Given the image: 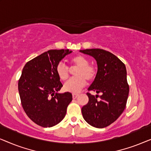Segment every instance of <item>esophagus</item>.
<instances>
[{"label": "esophagus", "instance_id": "1", "mask_svg": "<svg viewBox=\"0 0 151 151\" xmlns=\"http://www.w3.org/2000/svg\"><path fill=\"white\" fill-rule=\"evenodd\" d=\"M78 96H79L78 94H73L72 95V97H73V99H76V98H77V97Z\"/></svg>", "mask_w": 151, "mask_h": 151}]
</instances>
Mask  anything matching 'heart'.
<instances>
[{
  "instance_id": "1",
  "label": "heart",
  "mask_w": 151,
  "mask_h": 151,
  "mask_svg": "<svg viewBox=\"0 0 151 151\" xmlns=\"http://www.w3.org/2000/svg\"><path fill=\"white\" fill-rule=\"evenodd\" d=\"M71 63L78 67L75 75L77 77L71 78L64 84L66 91L77 93L86 84V80L92 81L96 78L97 70L94 66L88 65V60L81 55H77L71 59ZM57 75L62 80H67L69 77V70L63 63H60L55 68Z\"/></svg>"
}]
</instances>
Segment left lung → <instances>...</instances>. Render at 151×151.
<instances>
[{
    "instance_id": "8db88e82",
    "label": "left lung",
    "mask_w": 151,
    "mask_h": 151,
    "mask_svg": "<svg viewBox=\"0 0 151 151\" xmlns=\"http://www.w3.org/2000/svg\"><path fill=\"white\" fill-rule=\"evenodd\" d=\"M80 51L94 58L98 65L96 78L88 90L102 93L100 96L86 93L88 102L82 108V116L92 127H106L120 116L126 107L129 92L127 69L118 58L104 49Z\"/></svg>"
}]
</instances>
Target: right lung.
<instances>
[{
    "label": "right lung",
    "mask_w": 151,
    "mask_h": 151,
    "mask_svg": "<svg viewBox=\"0 0 151 151\" xmlns=\"http://www.w3.org/2000/svg\"><path fill=\"white\" fill-rule=\"evenodd\" d=\"M72 51L52 49L27 62L18 80L21 104L27 116L42 127L58 124L65 117L72 100L69 92L59 93L63 86L56 66Z\"/></svg>",
    "instance_id": "1"
}]
</instances>
